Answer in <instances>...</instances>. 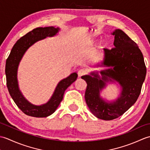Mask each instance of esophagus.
<instances>
[{
	"label": "esophagus",
	"mask_w": 150,
	"mask_h": 150,
	"mask_svg": "<svg viewBox=\"0 0 150 150\" xmlns=\"http://www.w3.org/2000/svg\"><path fill=\"white\" fill-rule=\"evenodd\" d=\"M86 71L85 69H81L80 70H79L78 71V75H79V77H81L82 76H84L86 74Z\"/></svg>",
	"instance_id": "esophagus-1"
}]
</instances>
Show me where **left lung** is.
<instances>
[{
	"mask_svg": "<svg viewBox=\"0 0 150 150\" xmlns=\"http://www.w3.org/2000/svg\"><path fill=\"white\" fill-rule=\"evenodd\" d=\"M112 35L115 47L104 49L102 64L113 68L101 71L102 79L95 73L81 77L87 83L85 100L89 109L95 117L105 120L119 117L135 104L146 74L144 57L137 44L121 30H115ZM111 79L119 82L123 90L115 102L107 103L100 97L99 93L105 85V82Z\"/></svg>",
	"mask_w": 150,
	"mask_h": 150,
	"instance_id": "left-lung-1",
	"label": "left lung"
}]
</instances>
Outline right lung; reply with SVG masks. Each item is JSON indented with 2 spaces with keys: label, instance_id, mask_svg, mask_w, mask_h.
<instances>
[{
  "label": "right lung",
  "instance_id": "obj_1",
  "mask_svg": "<svg viewBox=\"0 0 150 150\" xmlns=\"http://www.w3.org/2000/svg\"><path fill=\"white\" fill-rule=\"evenodd\" d=\"M58 31L59 28H55L53 26L33 29L17 41L6 60L5 73L9 93L19 109L27 115L34 117H46L55 112L60 102L62 100L65 90L77 78V73H73L68 77L62 80L57 85L48 103L40 106L30 104L25 99L18 90L17 79V68L19 62L25 52L37 41L46 37L55 35Z\"/></svg>",
  "mask_w": 150,
  "mask_h": 150
}]
</instances>
